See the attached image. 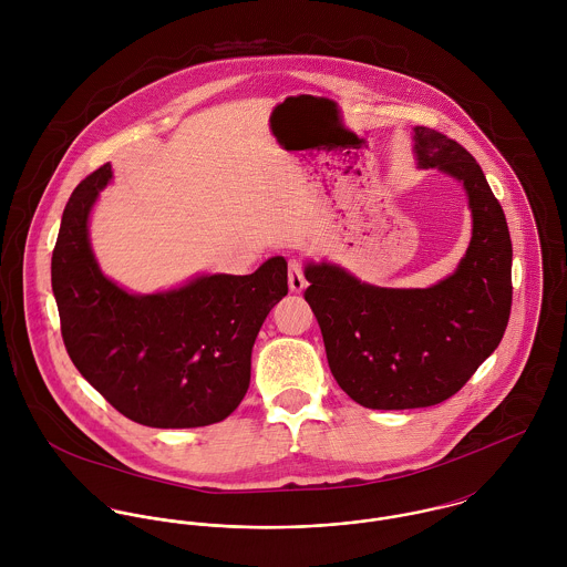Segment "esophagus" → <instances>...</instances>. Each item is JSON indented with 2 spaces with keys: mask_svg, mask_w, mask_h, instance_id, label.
I'll use <instances>...</instances> for the list:
<instances>
[{
  "mask_svg": "<svg viewBox=\"0 0 567 567\" xmlns=\"http://www.w3.org/2000/svg\"><path fill=\"white\" fill-rule=\"evenodd\" d=\"M306 275H303V264L301 259H290L288 264V286H290V292L299 295L303 288H306Z\"/></svg>",
  "mask_w": 567,
  "mask_h": 567,
  "instance_id": "34e87169",
  "label": "esophagus"
}]
</instances>
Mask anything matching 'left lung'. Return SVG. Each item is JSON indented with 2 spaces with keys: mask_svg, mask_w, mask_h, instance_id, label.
Returning a JSON list of instances; mask_svg holds the SVG:
<instances>
[{
  "mask_svg": "<svg viewBox=\"0 0 567 567\" xmlns=\"http://www.w3.org/2000/svg\"><path fill=\"white\" fill-rule=\"evenodd\" d=\"M421 167L463 181L474 234L454 275L423 290L360 284L338 266L310 264L303 292L338 386L360 405L405 410L456 395L499 344L511 315L513 246L502 205L478 162L447 135L416 126Z\"/></svg>",
  "mask_w": 567,
  "mask_h": 567,
  "instance_id": "8db88e82",
  "label": "left lung"
}]
</instances>
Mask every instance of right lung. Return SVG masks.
<instances>
[{"instance_id": "1", "label": "right lung", "mask_w": 567, "mask_h": 567, "mask_svg": "<svg viewBox=\"0 0 567 567\" xmlns=\"http://www.w3.org/2000/svg\"><path fill=\"white\" fill-rule=\"evenodd\" d=\"M111 165L91 172L65 205L52 250V290L65 349L117 412L148 427L227 419L250 382V351L288 295L284 257L252 275H212L165 295L135 297L109 281L91 252L86 218Z\"/></svg>"}]
</instances>
